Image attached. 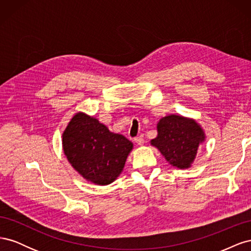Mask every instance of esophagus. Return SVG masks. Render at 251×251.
Masks as SVG:
<instances>
[{"label": "esophagus", "mask_w": 251, "mask_h": 251, "mask_svg": "<svg viewBox=\"0 0 251 251\" xmlns=\"http://www.w3.org/2000/svg\"><path fill=\"white\" fill-rule=\"evenodd\" d=\"M134 141H135L136 143H137V144H139V146H141V144L144 143V140H143L142 137H135V138H134Z\"/></svg>", "instance_id": "esophagus-1"}]
</instances>
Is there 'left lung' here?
Returning <instances> with one entry per match:
<instances>
[{
  "label": "left lung",
  "mask_w": 251,
  "mask_h": 251,
  "mask_svg": "<svg viewBox=\"0 0 251 251\" xmlns=\"http://www.w3.org/2000/svg\"><path fill=\"white\" fill-rule=\"evenodd\" d=\"M158 136L151 140L168 161L179 169H186L194 161L199 143L203 141L202 128L194 120L181 116H166L158 123Z\"/></svg>",
  "instance_id": "left-lung-1"
}]
</instances>
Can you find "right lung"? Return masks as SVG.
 Here are the masks:
<instances>
[{"instance_id":"obj_1","label":"right lung","mask_w":251,"mask_h":251,"mask_svg":"<svg viewBox=\"0 0 251 251\" xmlns=\"http://www.w3.org/2000/svg\"><path fill=\"white\" fill-rule=\"evenodd\" d=\"M63 147L67 159L83 178L107 185L123 171L133 143L111 133L97 119L78 113L63 134Z\"/></svg>"}]
</instances>
